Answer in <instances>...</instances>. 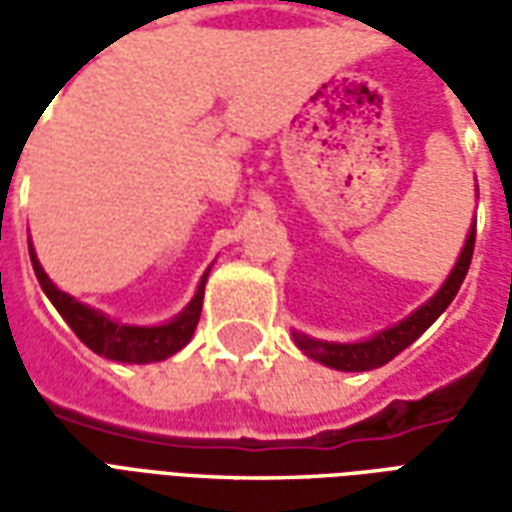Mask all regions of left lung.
Here are the masks:
<instances>
[{
    "instance_id": "1",
    "label": "left lung",
    "mask_w": 512,
    "mask_h": 512,
    "mask_svg": "<svg viewBox=\"0 0 512 512\" xmlns=\"http://www.w3.org/2000/svg\"><path fill=\"white\" fill-rule=\"evenodd\" d=\"M474 227L466 235V244H463L461 255H458V263L452 266L450 277L444 279V285L436 290V296L430 301H425L419 310H414L408 318H403L395 326H389L384 332H378L376 337L370 340H362V343H323V340H312L307 334L293 332V340L299 345L304 354L321 362L326 367H334V370H343V373H365V370H376V367L392 362L400 351H406L408 345L417 340L419 334L428 329L430 323L439 318L441 312L450 307V301L455 299V293L463 285L466 279V271H469V263H472L474 252Z\"/></svg>"
}]
</instances>
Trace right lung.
Listing matches in <instances>:
<instances>
[{
    "mask_svg": "<svg viewBox=\"0 0 512 512\" xmlns=\"http://www.w3.org/2000/svg\"><path fill=\"white\" fill-rule=\"evenodd\" d=\"M29 257H32V268L38 277L40 288L49 296V301L57 307L62 318L68 321L76 337L82 340L90 351L115 362H126V365H147V362H161L167 356L178 354L183 345L189 343L191 334L200 323L202 312V296H205V279L208 271L202 274L200 288L194 293V299L189 301V307L175 315L172 321L161 323V326H128V323L112 321L104 312L87 307L82 301H76L68 293H62L49 274L40 266L35 249L29 244Z\"/></svg>",
    "mask_w": 512,
    "mask_h": 512,
    "instance_id": "right-lung-1",
    "label": "right lung"
}]
</instances>
